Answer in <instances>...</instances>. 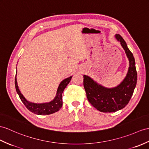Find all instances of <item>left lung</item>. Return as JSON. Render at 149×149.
Instances as JSON below:
<instances>
[{"mask_svg":"<svg viewBox=\"0 0 149 149\" xmlns=\"http://www.w3.org/2000/svg\"><path fill=\"white\" fill-rule=\"evenodd\" d=\"M116 37L121 42L130 62L128 72L120 85L114 88H106L98 85L86 75L83 76L84 86L88 102L97 110L103 112H116L124 108L133 95L137 82L135 58L120 35Z\"/></svg>","mask_w":149,"mask_h":149,"instance_id":"obj_1","label":"left lung"}]
</instances>
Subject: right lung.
<instances>
[{
    "mask_svg": "<svg viewBox=\"0 0 149 149\" xmlns=\"http://www.w3.org/2000/svg\"><path fill=\"white\" fill-rule=\"evenodd\" d=\"M72 77H69L60 83V85L58 87L57 95L55 99L49 103H44V104H35L28 101L24 96L21 94V92L18 88V86L17 84L16 77H15V86L16 90L20 99L22 101V102L29 111L31 112L38 114V115H49L59 111L62 107L63 106V97L62 94L64 91V88L68 85V83L71 81Z\"/></svg>",
    "mask_w": 149,
    "mask_h": 149,
    "instance_id": "add662e5",
    "label": "right lung"
}]
</instances>
